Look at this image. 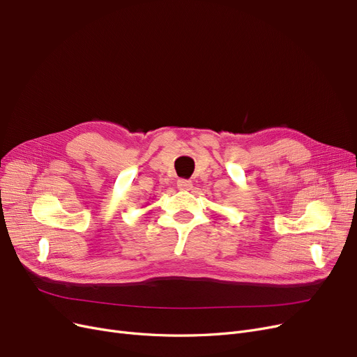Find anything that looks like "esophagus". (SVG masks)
<instances>
[{
	"mask_svg": "<svg viewBox=\"0 0 357 357\" xmlns=\"http://www.w3.org/2000/svg\"><path fill=\"white\" fill-rule=\"evenodd\" d=\"M177 188L180 190H192L193 189V183L190 180H186V178H180L177 181Z\"/></svg>",
	"mask_w": 357,
	"mask_h": 357,
	"instance_id": "1",
	"label": "esophagus"
}]
</instances>
